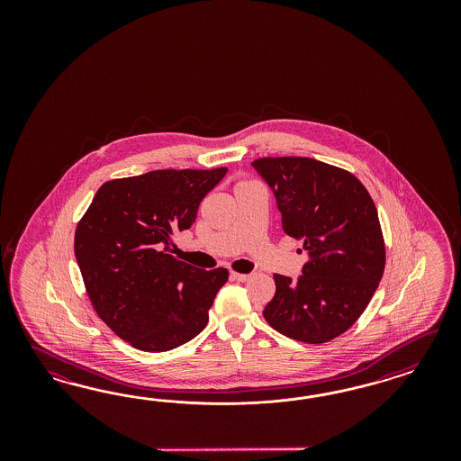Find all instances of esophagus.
<instances>
[{"label": "esophagus", "mask_w": 461, "mask_h": 461, "mask_svg": "<svg viewBox=\"0 0 461 461\" xmlns=\"http://www.w3.org/2000/svg\"><path fill=\"white\" fill-rule=\"evenodd\" d=\"M231 276H233V279L240 280V282H247V280L251 279V274H238V272H233Z\"/></svg>", "instance_id": "obj_1"}]
</instances>
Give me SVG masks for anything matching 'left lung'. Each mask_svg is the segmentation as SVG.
<instances>
[{"instance_id":"obj_1","label":"left lung","mask_w":461,"mask_h":461,"mask_svg":"<svg viewBox=\"0 0 461 461\" xmlns=\"http://www.w3.org/2000/svg\"><path fill=\"white\" fill-rule=\"evenodd\" d=\"M277 199L282 230L307 251L303 276L276 274L267 322L284 336L320 345L362 316L385 267L377 208L348 170L307 157L251 162Z\"/></svg>"}]
</instances>
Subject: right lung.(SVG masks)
Returning a JSON list of instances; mask_svg holds the SVG:
<instances>
[{
    "label": "right lung",
    "instance_id": "add662e5",
    "mask_svg": "<svg viewBox=\"0 0 461 461\" xmlns=\"http://www.w3.org/2000/svg\"><path fill=\"white\" fill-rule=\"evenodd\" d=\"M228 168L152 170L104 182L77 223L74 253L99 318L131 347L168 351L199 335L228 280L172 255Z\"/></svg>",
    "mask_w": 461,
    "mask_h": 461
}]
</instances>
